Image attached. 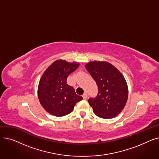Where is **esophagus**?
<instances>
[{
	"mask_svg": "<svg viewBox=\"0 0 159 159\" xmlns=\"http://www.w3.org/2000/svg\"><path fill=\"white\" fill-rule=\"evenodd\" d=\"M82 97H83V98H84V99H86L88 97V95L87 93H84V94L82 95Z\"/></svg>",
	"mask_w": 159,
	"mask_h": 159,
	"instance_id": "34e87169",
	"label": "esophagus"
}]
</instances>
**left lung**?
I'll list each match as a JSON object with an SVG mask.
<instances>
[{"mask_svg":"<svg viewBox=\"0 0 159 159\" xmlns=\"http://www.w3.org/2000/svg\"><path fill=\"white\" fill-rule=\"evenodd\" d=\"M85 67L98 86L97 97L88 101L94 113L103 119L118 115L126 105L128 96V86L122 75L106 62H90Z\"/></svg>","mask_w":159,"mask_h":159,"instance_id":"8db88e82","label":"left lung"}]
</instances>
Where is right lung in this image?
Listing matches in <instances>:
<instances>
[{"instance_id": "obj_1", "label": "right lung", "mask_w": 159, "mask_h": 159, "mask_svg": "<svg viewBox=\"0 0 159 159\" xmlns=\"http://www.w3.org/2000/svg\"><path fill=\"white\" fill-rule=\"evenodd\" d=\"M79 64L58 60L50 65L42 76L38 88V97L44 110L57 116L70 113L77 102L83 98L67 84V78L76 70Z\"/></svg>"}]
</instances>
